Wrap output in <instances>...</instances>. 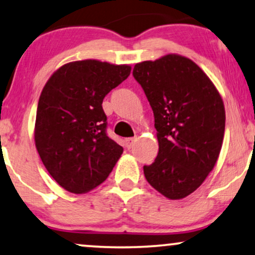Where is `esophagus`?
<instances>
[{"mask_svg": "<svg viewBox=\"0 0 255 255\" xmlns=\"http://www.w3.org/2000/svg\"><path fill=\"white\" fill-rule=\"evenodd\" d=\"M135 141V138H127L125 139V145H127L128 148H131L133 146Z\"/></svg>", "mask_w": 255, "mask_h": 255, "instance_id": "esophagus-1", "label": "esophagus"}]
</instances>
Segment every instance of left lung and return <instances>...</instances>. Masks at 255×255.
<instances>
[{
    "label": "left lung",
    "instance_id": "1",
    "mask_svg": "<svg viewBox=\"0 0 255 255\" xmlns=\"http://www.w3.org/2000/svg\"><path fill=\"white\" fill-rule=\"evenodd\" d=\"M133 76L154 114L159 152L144 166L147 182L169 200L194 193L214 169L225 108L214 82L189 58L169 53L135 64Z\"/></svg>",
    "mask_w": 255,
    "mask_h": 255
}]
</instances>
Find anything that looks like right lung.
Returning <instances> with one entry per match:
<instances>
[{
	"instance_id": "obj_1",
	"label": "right lung",
	"mask_w": 255,
	"mask_h": 255,
	"mask_svg": "<svg viewBox=\"0 0 255 255\" xmlns=\"http://www.w3.org/2000/svg\"><path fill=\"white\" fill-rule=\"evenodd\" d=\"M130 73V65L87 59L62 65L45 83L34 144L45 168L69 193L95 189L121 158L123 147L106 133L102 102Z\"/></svg>"
}]
</instances>
